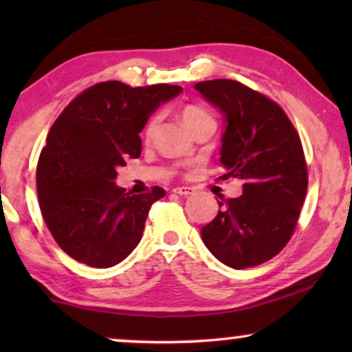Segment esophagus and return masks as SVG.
<instances>
[{
	"mask_svg": "<svg viewBox=\"0 0 352 352\" xmlns=\"http://www.w3.org/2000/svg\"><path fill=\"white\" fill-rule=\"evenodd\" d=\"M173 192H175V194H177V195L189 197V195L195 194V189H194V187H176V189H173Z\"/></svg>",
	"mask_w": 352,
	"mask_h": 352,
	"instance_id": "obj_1",
	"label": "esophagus"
}]
</instances>
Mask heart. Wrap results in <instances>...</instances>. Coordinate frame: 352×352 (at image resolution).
Listing matches in <instances>:
<instances>
[{"instance_id": "b5f03b06", "label": "heart", "mask_w": 352, "mask_h": 352, "mask_svg": "<svg viewBox=\"0 0 352 352\" xmlns=\"http://www.w3.org/2000/svg\"><path fill=\"white\" fill-rule=\"evenodd\" d=\"M181 122L184 123V126L189 129L190 133H194L197 128L204 126V124H214V118L213 115L210 112H206L205 109L199 107V105H186V107H182L181 110ZM153 120L152 122H148V124L146 126V136L152 133L153 129Z\"/></svg>"}]
</instances>
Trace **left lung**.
<instances>
[{"label": "left lung", "mask_w": 352, "mask_h": 352, "mask_svg": "<svg viewBox=\"0 0 352 352\" xmlns=\"http://www.w3.org/2000/svg\"><path fill=\"white\" fill-rule=\"evenodd\" d=\"M195 89L223 115V179L243 182L242 195L218 201L201 240L226 266H258L285 247L301 213L307 170L300 136L274 100L239 81H201Z\"/></svg>", "instance_id": "8db88e82"}]
</instances>
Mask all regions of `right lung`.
I'll return each instance as SVG.
<instances>
[{
    "mask_svg": "<svg viewBox=\"0 0 352 352\" xmlns=\"http://www.w3.org/2000/svg\"><path fill=\"white\" fill-rule=\"evenodd\" d=\"M181 86H91L52 124L36 168L41 214L57 245L91 267L122 263L141 242L152 204L165 190L134 195L115 184L117 170L141 155L139 134Z\"/></svg>",
    "mask_w": 352,
    "mask_h": 352,
    "instance_id": "obj_1",
    "label": "right lung"
}]
</instances>
